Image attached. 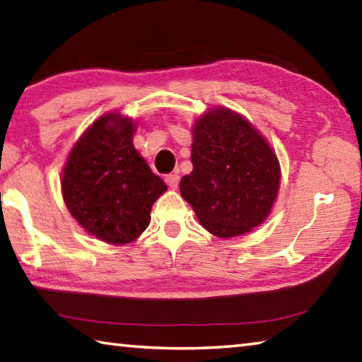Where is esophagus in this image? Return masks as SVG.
I'll return each instance as SVG.
<instances>
[{"mask_svg":"<svg viewBox=\"0 0 362 362\" xmlns=\"http://www.w3.org/2000/svg\"><path fill=\"white\" fill-rule=\"evenodd\" d=\"M179 180H180L179 174H169V175H166V179H164V182L168 183V187L173 189H175L177 185H179Z\"/></svg>","mask_w":362,"mask_h":362,"instance_id":"1","label":"esophagus"}]
</instances>
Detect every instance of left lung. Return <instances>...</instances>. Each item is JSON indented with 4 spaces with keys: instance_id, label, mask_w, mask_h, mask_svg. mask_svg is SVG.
I'll use <instances>...</instances> for the list:
<instances>
[{
    "instance_id": "obj_1",
    "label": "left lung",
    "mask_w": 362,
    "mask_h": 362,
    "mask_svg": "<svg viewBox=\"0 0 362 362\" xmlns=\"http://www.w3.org/2000/svg\"><path fill=\"white\" fill-rule=\"evenodd\" d=\"M193 170L180 194L196 218L221 239L244 235L271 215L280 188V163L267 139L244 115L215 106L193 124Z\"/></svg>"
}]
</instances>
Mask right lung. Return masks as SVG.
<instances>
[{
    "label": "right lung",
    "mask_w": 362,
    "mask_h": 362,
    "mask_svg": "<svg viewBox=\"0 0 362 362\" xmlns=\"http://www.w3.org/2000/svg\"><path fill=\"white\" fill-rule=\"evenodd\" d=\"M136 122L117 110L78 137L62 173L69 214L90 235L110 245L134 242L168 187L134 148Z\"/></svg>",
    "instance_id": "right-lung-1"
}]
</instances>
